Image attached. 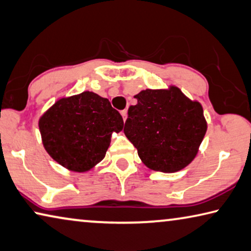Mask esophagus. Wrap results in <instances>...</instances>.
I'll use <instances>...</instances> for the list:
<instances>
[{
	"instance_id": "1",
	"label": "esophagus",
	"mask_w": 251,
	"mask_h": 251,
	"mask_svg": "<svg viewBox=\"0 0 251 251\" xmlns=\"http://www.w3.org/2000/svg\"><path fill=\"white\" fill-rule=\"evenodd\" d=\"M121 114H122V116H123V119H124V122H125L126 118H127V110H122Z\"/></svg>"
}]
</instances>
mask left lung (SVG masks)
Masks as SVG:
<instances>
[{
    "mask_svg": "<svg viewBox=\"0 0 251 251\" xmlns=\"http://www.w3.org/2000/svg\"><path fill=\"white\" fill-rule=\"evenodd\" d=\"M124 133L147 168L174 173L194 160L208 128L203 108L180 88L146 89L135 95Z\"/></svg>",
    "mask_w": 251,
    "mask_h": 251,
    "instance_id": "1",
    "label": "left lung"
}]
</instances>
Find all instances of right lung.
<instances>
[{
  "mask_svg": "<svg viewBox=\"0 0 251 251\" xmlns=\"http://www.w3.org/2000/svg\"><path fill=\"white\" fill-rule=\"evenodd\" d=\"M123 127V117L108 99L93 91L58 99L39 119L48 154L63 168L79 173L105 157L111 134Z\"/></svg>",
  "mask_w": 251,
  "mask_h": 251,
  "instance_id": "obj_1",
  "label": "right lung"
}]
</instances>
